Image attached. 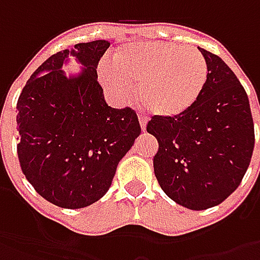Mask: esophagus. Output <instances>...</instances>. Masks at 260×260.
<instances>
[{
	"instance_id": "34e87169",
	"label": "esophagus",
	"mask_w": 260,
	"mask_h": 260,
	"mask_svg": "<svg viewBox=\"0 0 260 260\" xmlns=\"http://www.w3.org/2000/svg\"><path fill=\"white\" fill-rule=\"evenodd\" d=\"M139 121H140V127H142V130L145 132L146 124H147V117L143 114H139Z\"/></svg>"
}]
</instances>
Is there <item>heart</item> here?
Listing matches in <instances>:
<instances>
[{"mask_svg": "<svg viewBox=\"0 0 260 260\" xmlns=\"http://www.w3.org/2000/svg\"><path fill=\"white\" fill-rule=\"evenodd\" d=\"M100 79L113 94L124 96L139 88L146 110L178 117L192 108L204 91L208 65L195 47L164 42H139L115 52L113 68L101 66Z\"/></svg>", "mask_w": 260, "mask_h": 260, "instance_id": "b5f03b06", "label": "heart"}]
</instances>
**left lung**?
I'll return each mask as SVG.
<instances>
[{
    "label": "left lung",
    "mask_w": 260,
    "mask_h": 260,
    "mask_svg": "<svg viewBox=\"0 0 260 260\" xmlns=\"http://www.w3.org/2000/svg\"><path fill=\"white\" fill-rule=\"evenodd\" d=\"M208 65L204 91L178 117L153 115L146 130L157 139L155 175L171 200L189 210L221 204L240 185L255 147L249 98L233 71L198 47Z\"/></svg>",
    "instance_id": "8db88e82"
}]
</instances>
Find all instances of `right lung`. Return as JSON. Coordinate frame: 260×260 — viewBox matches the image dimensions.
Listing matches in <instances>:
<instances>
[{
    "label": "right lung",
    "mask_w": 260,
    "mask_h": 260,
    "mask_svg": "<svg viewBox=\"0 0 260 260\" xmlns=\"http://www.w3.org/2000/svg\"><path fill=\"white\" fill-rule=\"evenodd\" d=\"M110 43H78L71 53L86 66L63 71L69 50L52 55L27 81L17 101V156L37 194L62 208L88 207L104 197L115 169L142 128L133 108H111L96 66Z\"/></svg>",
    "instance_id": "right-lung-1"
}]
</instances>
